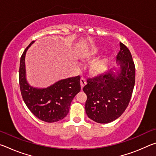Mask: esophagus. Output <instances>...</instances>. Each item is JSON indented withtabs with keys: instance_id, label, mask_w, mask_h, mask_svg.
I'll use <instances>...</instances> for the list:
<instances>
[{
	"instance_id": "obj_1",
	"label": "esophagus",
	"mask_w": 156,
	"mask_h": 156,
	"mask_svg": "<svg viewBox=\"0 0 156 156\" xmlns=\"http://www.w3.org/2000/svg\"><path fill=\"white\" fill-rule=\"evenodd\" d=\"M87 84V81L85 79H84V78L82 77L80 78V85H81V88L83 89L84 87V86L85 85V84Z\"/></svg>"
}]
</instances>
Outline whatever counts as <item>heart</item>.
<instances>
[{
  "mask_svg": "<svg viewBox=\"0 0 156 156\" xmlns=\"http://www.w3.org/2000/svg\"><path fill=\"white\" fill-rule=\"evenodd\" d=\"M100 51V47L94 45L84 50L80 55L83 60H88L98 56ZM109 66V58L107 56H103L95 60L90 66V72L93 75L98 76L103 74L107 72Z\"/></svg>",
  "mask_w": 156,
  "mask_h": 156,
  "instance_id": "1",
  "label": "heart"
}]
</instances>
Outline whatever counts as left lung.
I'll return each mask as SVG.
<instances>
[{"mask_svg":"<svg viewBox=\"0 0 156 156\" xmlns=\"http://www.w3.org/2000/svg\"><path fill=\"white\" fill-rule=\"evenodd\" d=\"M120 51L116 58L118 67L105 75L89 79L83 91L87 99L85 111L94 122H113L127 107L135 84L136 69L131 52L120 43Z\"/></svg>","mask_w":156,"mask_h":156,"instance_id":"1","label":"left lung"}]
</instances>
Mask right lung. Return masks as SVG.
Wrapping results in <instances>:
<instances>
[{
	"mask_svg": "<svg viewBox=\"0 0 156 156\" xmlns=\"http://www.w3.org/2000/svg\"><path fill=\"white\" fill-rule=\"evenodd\" d=\"M32 41L25 49L20 58L19 84L25 105L33 114L47 122H55L68 114L73 98L81 89L79 76L56 82L45 88L34 87L26 78L25 56Z\"/></svg>",
	"mask_w": 156,
	"mask_h": 156,
	"instance_id": "right-lung-1",
	"label": "right lung"
}]
</instances>
